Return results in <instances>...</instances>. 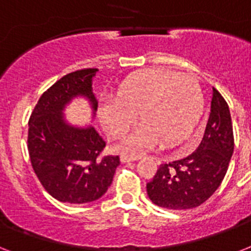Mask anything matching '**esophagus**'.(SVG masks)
<instances>
[{
  "mask_svg": "<svg viewBox=\"0 0 251 251\" xmlns=\"http://www.w3.org/2000/svg\"><path fill=\"white\" fill-rule=\"evenodd\" d=\"M139 159L138 155H129V153H122L121 155V161L122 163H130V161H134Z\"/></svg>",
  "mask_w": 251,
  "mask_h": 251,
  "instance_id": "obj_1",
  "label": "esophagus"
}]
</instances>
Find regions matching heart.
Here are the masks:
<instances>
[{
  "label": "heart",
  "mask_w": 251,
  "mask_h": 251,
  "mask_svg": "<svg viewBox=\"0 0 251 251\" xmlns=\"http://www.w3.org/2000/svg\"><path fill=\"white\" fill-rule=\"evenodd\" d=\"M203 95L197 78L165 69L134 73L121 83L113 101L100 110L104 127L121 137L135 124H143L124 142V150L150 149L159 142L171 149L194 129L202 110Z\"/></svg>",
  "instance_id": "obj_1"
}]
</instances>
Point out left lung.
I'll use <instances>...</instances> for the list:
<instances>
[{
    "instance_id": "left-lung-1",
    "label": "left lung",
    "mask_w": 251,
    "mask_h": 251,
    "mask_svg": "<svg viewBox=\"0 0 251 251\" xmlns=\"http://www.w3.org/2000/svg\"><path fill=\"white\" fill-rule=\"evenodd\" d=\"M233 149L229 106L214 87L210 116L198 149L181 160L161 164L147 183L149 198L168 210L201 206L220 186Z\"/></svg>"
}]
</instances>
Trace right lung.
<instances>
[{"mask_svg": "<svg viewBox=\"0 0 251 251\" xmlns=\"http://www.w3.org/2000/svg\"><path fill=\"white\" fill-rule=\"evenodd\" d=\"M96 72L82 69L62 76L41 95L29 117L31 164L45 190L60 202L80 204L101 198L120 165V156L102 153L106 142L95 127H74L62 116L75 96H84L94 112L98 109L92 92Z\"/></svg>", "mask_w": 251, "mask_h": 251, "instance_id": "add662e5", "label": "right lung"}]
</instances>
